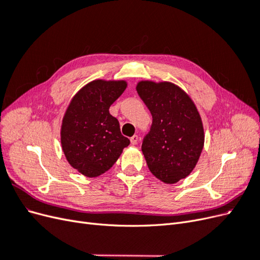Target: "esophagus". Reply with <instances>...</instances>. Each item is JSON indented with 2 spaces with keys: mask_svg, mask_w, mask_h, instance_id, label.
I'll return each mask as SVG.
<instances>
[{
  "mask_svg": "<svg viewBox=\"0 0 260 260\" xmlns=\"http://www.w3.org/2000/svg\"><path fill=\"white\" fill-rule=\"evenodd\" d=\"M130 141H131V144H137L138 143V141H139V137L137 136V135H135L133 137H131V139H130Z\"/></svg>",
  "mask_w": 260,
  "mask_h": 260,
  "instance_id": "34e87169",
  "label": "esophagus"
}]
</instances>
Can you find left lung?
I'll list each match as a JSON object with an SVG mask.
<instances>
[{"instance_id":"1","label":"left lung","mask_w":260,"mask_h":260,"mask_svg":"<svg viewBox=\"0 0 260 260\" xmlns=\"http://www.w3.org/2000/svg\"><path fill=\"white\" fill-rule=\"evenodd\" d=\"M139 96L153 117L142 152L149 171L167 184L186 178L204 147L200 113L187 94L171 82L140 81Z\"/></svg>"}]
</instances>
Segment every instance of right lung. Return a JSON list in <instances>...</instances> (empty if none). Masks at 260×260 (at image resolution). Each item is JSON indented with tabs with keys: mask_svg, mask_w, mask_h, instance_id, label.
<instances>
[{
	"mask_svg": "<svg viewBox=\"0 0 260 260\" xmlns=\"http://www.w3.org/2000/svg\"><path fill=\"white\" fill-rule=\"evenodd\" d=\"M127 88L124 80H94L70 101L62 118L60 142L70 166L95 178L111 169L130 144L109 107Z\"/></svg>",
	"mask_w": 260,
	"mask_h": 260,
	"instance_id": "right-lung-1",
	"label": "right lung"
}]
</instances>
